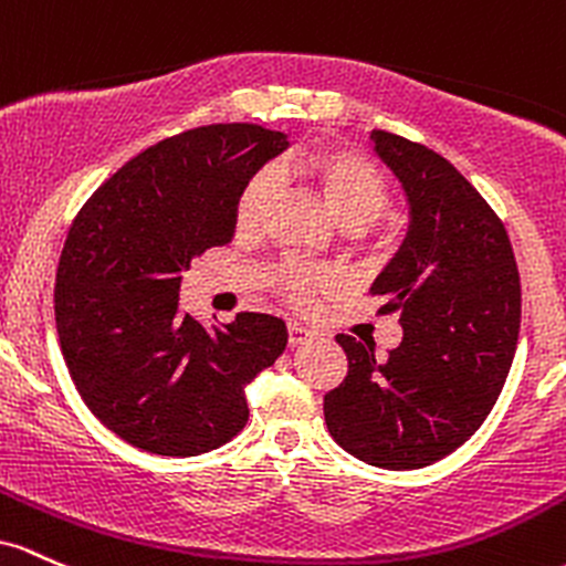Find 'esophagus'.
<instances>
[{
  "mask_svg": "<svg viewBox=\"0 0 566 566\" xmlns=\"http://www.w3.org/2000/svg\"><path fill=\"white\" fill-rule=\"evenodd\" d=\"M310 339H313V332H310L307 326H302V323H289V345L291 347H300Z\"/></svg>",
  "mask_w": 566,
  "mask_h": 566,
  "instance_id": "34e87169",
  "label": "esophagus"
}]
</instances>
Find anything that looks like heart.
<instances>
[{"label":"heart","instance_id":"1","mask_svg":"<svg viewBox=\"0 0 566 566\" xmlns=\"http://www.w3.org/2000/svg\"><path fill=\"white\" fill-rule=\"evenodd\" d=\"M281 174L313 187L342 230L368 234L374 219L387 206V184L377 165L345 146H321V149L302 151L283 163ZM270 195L272 181L266 174L251 176L243 184L234 200V224L240 232L256 230ZM272 281L289 300L310 302L317 291L332 285V275L302 262H283L275 266Z\"/></svg>","mask_w":566,"mask_h":566}]
</instances>
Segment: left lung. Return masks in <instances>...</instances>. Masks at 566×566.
I'll list each match as a JSON object with an SVG mask.
<instances>
[{"mask_svg":"<svg viewBox=\"0 0 566 566\" xmlns=\"http://www.w3.org/2000/svg\"><path fill=\"white\" fill-rule=\"evenodd\" d=\"M392 170L409 230L371 283L403 339L379 360L374 342L339 334L347 377L323 398L328 433L368 465L415 471L471 438L503 390L522 323V283L503 221L473 184L428 146L371 130Z\"/></svg>","mask_w":566,"mask_h":566,"instance_id":"8db88e82","label":"left lung"}]
</instances>
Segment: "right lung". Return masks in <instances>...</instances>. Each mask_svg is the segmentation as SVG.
<instances>
[{
	"mask_svg": "<svg viewBox=\"0 0 566 566\" xmlns=\"http://www.w3.org/2000/svg\"><path fill=\"white\" fill-rule=\"evenodd\" d=\"M289 136L206 125L149 146L85 202L55 275V328L82 401L119 438L163 457L221 447L249 422V387L285 350L275 315L202 326L181 272L232 243L234 200Z\"/></svg>",
	"mask_w": 566,
	"mask_h": 566,
	"instance_id": "right-lung-1",
	"label": "right lung"
}]
</instances>
